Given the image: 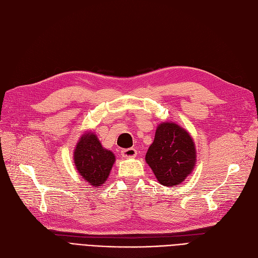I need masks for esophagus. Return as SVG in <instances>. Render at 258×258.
<instances>
[{"label":"esophagus","instance_id":"1","mask_svg":"<svg viewBox=\"0 0 258 258\" xmlns=\"http://www.w3.org/2000/svg\"><path fill=\"white\" fill-rule=\"evenodd\" d=\"M121 156L124 158H131V157H136L137 156V151L135 148H126V150L121 151Z\"/></svg>","mask_w":258,"mask_h":258}]
</instances>
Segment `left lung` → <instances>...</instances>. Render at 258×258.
Masks as SVG:
<instances>
[{"label": "left lung", "mask_w": 258, "mask_h": 258, "mask_svg": "<svg viewBox=\"0 0 258 258\" xmlns=\"http://www.w3.org/2000/svg\"><path fill=\"white\" fill-rule=\"evenodd\" d=\"M145 161L161 185L172 187L181 184L196 165L192 138L178 124L172 121L162 122L156 129Z\"/></svg>", "instance_id": "left-lung-1"}]
</instances>
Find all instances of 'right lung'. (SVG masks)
<instances>
[{"label":"right lung","instance_id":"right-lung-1","mask_svg":"<svg viewBox=\"0 0 258 258\" xmlns=\"http://www.w3.org/2000/svg\"><path fill=\"white\" fill-rule=\"evenodd\" d=\"M73 156L83 179L96 187L105 183L115 162V155L105 150L92 131L85 132L81 137Z\"/></svg>","mask_w":258,"mask_h":258}]
</instances>
